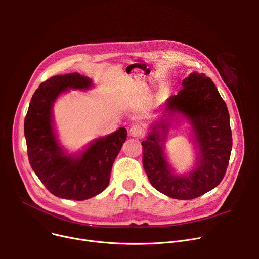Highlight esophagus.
Returning <instances> with one entry per match:
<instances>
[{
	"label": "esophagus",
	"instance_id": "esophagus-1",
	"mask_svg": "<svg viewBox=\"0 0 259 259\" xmlns=\"http://www.w3.org/2000/svg\"><path fill=\"white\" fill-rule=\"evenodd\" d=\"M144 132H145L144 128L140 125H133L130 128V134L135 138H142L144 135Z\"/></svg>",
	"mask_w": 259,
	"mask_h": 259
}]
</instances>
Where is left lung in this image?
<instances>
[{
	"instance_id": "1",
	"label": "left lung",
	"mask_w": 259,
	"mask_h": 259,
	"mask_svg": "<svg viewBox=\"0 0 259 259\" xmlns=\"http://www.w3.org/2000/svg\"><path fill=\"white\" fill-rule=\"evenodd\" d=\"M182 85L183 89L168 99L165 113H182L191 122L199 148L197 168L187 176L172 174L162 148L169 127L165 120L152 127L142 146L143 165L151 185L162 194L185 200L209 192L223 181L232 150V132L227 105L210 77L194 72Z\"/></svg>"
}]
</instances>
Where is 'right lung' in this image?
I'll return each instance as SVG.
<instances>
[{
	"label": "right lung",
	"mask_w": 259,
	"mask_h": 259,
	"mask_svg": "<svg viewBox=\"0 0 259 259\" xmlns=\"http://www.w3.org/2000/svg\"><path fill=\"white\" fill-rule=\"evenodd\" d=\"M89 77L79 73L51 76L35 90L24 121L30 166L48 191L61 198L84 200L108 187L115 157L127 139L121 127L92 143L83 154L65 155L52 126L51 109L59 95L72 89H88Z\"/></svg>",
	"instance_id": "add662e5"
}]
</instances>
